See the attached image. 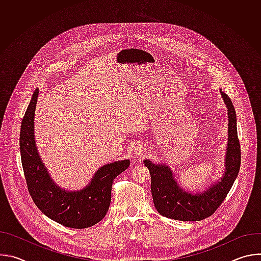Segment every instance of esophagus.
Here are the masks:
<instances>
[{"label":"esophagus","mask_w":261,"mask_h":261,"mask_svg":"<svg viewBox=\"0 0 261 261\" xmlns=\"http://www.w3.org/2000/svg\"><path fill=\"white\" fill-rule=\"evenodd\" d=\"M135 154H136V156H137L138 158L143 157V156H144V154H145L144 147H143V146H141V145H137V146L135 147Z\"/></svg>","instance_id":"esophagus-1"}]
</instances>
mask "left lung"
<instances>
[{
	"label": "left lung",
	"instance_id": "left-lung-1",
	"mask_svg": "<svg viewBox=\"0 0 261 261\" xmlns=\"http://www.w3.org/2000/svg\"><path fill=\"white\" fill-rule=\"evenodd\" d=\"M228 108V145L226 170L221 181L207 191L192 195L178 188L170 169L145 160L144 165L151 173V190L155 207L164 217L179 221H200L212 216L230 191L241 166V145L237 130V114L230 98L221 91Z\"/></svg>",
	"mask_w": 261,
	"mask_h": 261
}]
</instances>
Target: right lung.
<instances>
[{
    "instance_id": "right-lung-1",
    "label": "right lung",
    "mask_w": 261,
    "mask_h": 261,
    "mask_svg": "<svg viewBox=\"0 0 261 261\" xmlns=\"http://www.w3.org/2000/svg\"><path fill=\"white\" fill-rule=\"evenodd\" d=\"M37 97L38 90L34 92L22 118L19 136L21 164L29 193L37 207L60 224L76 229L91 227L105 217L111 200L113 181L129 167L130 162L123 160L104 165L85 190L66 192L57 187L35 146L34 115Z\"/></svg>"
}]
</instances>
